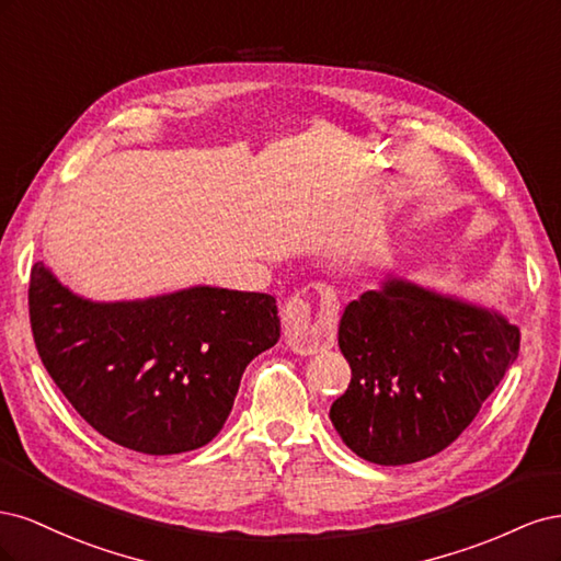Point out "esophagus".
I'll return each instance as SVG.
<instances>
[{"label":"esophagus","mask_w":561,"mask_h":561,"mask_svg":"<svg viewBox=\"0 0 561 561\" xmlns=\"http://www.w3.org/2000/svg\"><path fill=\"white\" fill-rule=\"evenodd\" d=\"M339 322V301L330 297L320 316H313L311 304L304 297H290L283 307V336L287 346L301 355H313L334 346Z\"/></svg>","instance_id":"34e87169"}]
</instances>
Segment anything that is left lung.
<instances>
[{
    "label": "left lung",
    "mask_w": 561,
    "mask_h": 561,
    "mask_svg": "<svg viewBox=\"0 0 561 561\" xmlns=\"http://www.w3.org/2000/svg\"><path fill=\"white\" fill-rule=\"evenodd\" d=\"M351 383L330 419L369 463L404 466L447 449L517 358L503 316L390 278L339 322Z\"/></svg>",
    "instance_id": "8db88e82"
}]
</instances>
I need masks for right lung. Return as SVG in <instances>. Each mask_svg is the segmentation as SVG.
<instances>
[{
	"label": "right lung",
	"mask_w": 561,
	"mask_h": 561,
	"mask_svg": "<svg viewBox=\"0 0 561 561\" xmlns=\"http://www.w3.org/2000/svg\"><path fill=\"white\" fill-rule=\"evenodd\" d=\"M27 304L39 358L81 419L112 443L154 456L208 445L243 369L280 336L271 295L192 287L93 304L42 262Z\"/></svg>",
	"instance_id": "obj_1"
}]
</instances>
